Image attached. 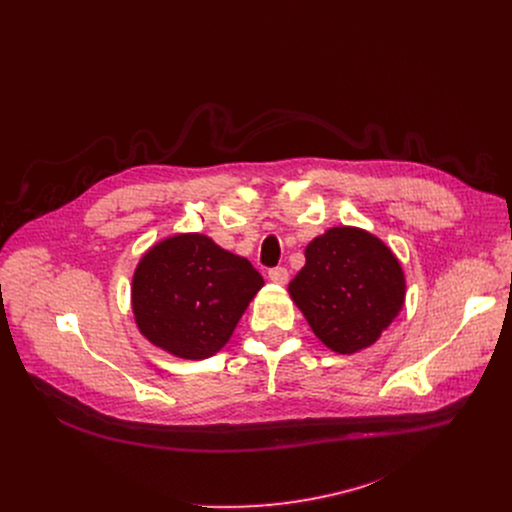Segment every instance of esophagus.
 I'll use <instances>...</instances> for the list:
<instances>
[{
    "mask_svg": "<svg viewBox=\"0 0 512 512\" xmlns=\"http://www.w3.org/2000/svg\"><path fill=\"white\" fill-rule=\"evenodd\" d=\"M269 279L277 285H283V283H287L289 273H287L285 267H273V269H269Z\"/></svg>",
    "mask_w": 512,
    "mask_h": 512,
    "instance_id": "obj_1",
    "label": "esophagus"
}]
</instances>
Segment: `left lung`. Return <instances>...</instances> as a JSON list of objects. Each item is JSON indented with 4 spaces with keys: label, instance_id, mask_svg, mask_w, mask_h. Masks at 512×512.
I'll list each match as a JSON object with an SVG mask.
<instances>
[{
    "label": "left lung",
    "instance_id": "8db88e82",
    "mask_svg": "<svg viewBox=\"0 0 512 512\" xmlns=\"http://www.w3.org/2000/svg\"><path fill=\"white\" fill-rule=\"evenodd\" d=\"M289 294L328 348L350 354L371 346L399 314L405 279L385 243L336 227L308 245Z\"/></svg>",
    "mask_w": 512,
    "mask_h": 512
}]
</instances>
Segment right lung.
<instances>
[{
	"label": "right lung",
	"mask_w": 512,
	"mask_h": 512,
	"mask_svg": "<svg viewBox=\"0 0 512 512\" xmlns=\"http://www.w3.org/2000/svg\"><path fill=\"white\" fill-rule=\"evenodd\" d=\"M261 273L204 235H176L152 247L133 275V314L141 334L190 360L221 350L253 296Z\"/></svg>",
	"instance_id": "right-lung-1"
}]
</instances>
